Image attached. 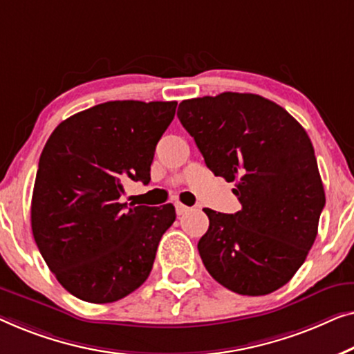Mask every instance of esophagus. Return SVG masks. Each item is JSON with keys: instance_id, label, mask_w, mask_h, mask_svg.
Masks as SVG:
<instances>
[{"instance_id": "esophagus-1", "label": "esophagus", "mask_w": 354, "mask_h": 354, "mask_svg": "<svg viewBox=\"0 0 354 354\" xmlns=\"http://www.w3.org/2000/svg\"><path fill=\"white\" fill-rule=\"evenodd\" d=\"M175 208H176L178 215H184V213L189 212V207H186V205H184V203H181V202H176V203H175Z\"/></svg>"}]
</instances>
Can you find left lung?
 Segmentation results:
<instances>
[{
	"label": "left lung",
	"mask_w": 354,
	"mask_h": 354,
	"mask_svg": "<svg viewBox=\"0 0 354 354\" xmlns=\"http://www.w3.org/2000/svg\"><path fill=\"white\" fill-rule=\"evenodd\" d=\"M178 118L207 167L236 183L242 210L203 208L197 243L210 276L241 295H266L290 281L317 236L326 194L311 139L276 102L250 93L183 101Z\"/></svg>",
	"instance_id": "obj_1"
}]
</instances>
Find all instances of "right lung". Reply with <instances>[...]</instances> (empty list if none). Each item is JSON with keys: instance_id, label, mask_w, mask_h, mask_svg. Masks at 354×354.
I'll use <instances>...</instances> for the list:
<instances>
[{"instance_id": "add662e5", "label": "right lung", "mask_w": 354, "mask_h": 354, "mask_svg": "<svg viewBox=\"0 0 354 354\" xmlns=\"http://www.w3.org/2000/svg\"><path fill=\"white\" fill-rule=\"evenodd\" d=\"M176 101H111L59 123L39 157L32 231L61 286L89 303H112L151 274L171 203H120L123 183L151 181L157 142Z\"/></svg>"}]
</instances>
